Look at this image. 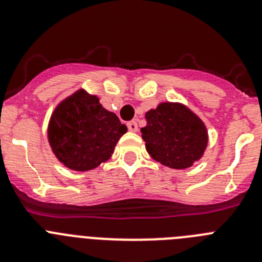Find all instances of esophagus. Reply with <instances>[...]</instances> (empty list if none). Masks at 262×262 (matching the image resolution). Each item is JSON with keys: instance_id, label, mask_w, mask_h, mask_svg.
<instances>
[{"instance_id": "obj_1", "label": "esophagus", "mask_w": 262, "mask_h": 262, "mask_svg": "<svg viewBox=\"0 0 262 262\" xmlns=\"http://www.w3.org/2000/svg\"><path fill=\"white\" fill-rule=\"evenodd\" d=\"M127 128H128V131H131V133H136V131H138V123H136V120L128 122V123H127Z\"/></svg>"}]
</instances>
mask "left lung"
<instances>
[{"label": "left lung", "instance_id": "8db88e82", "mask_svg": "<svg viewBox=\"0 0 262 262\" xmlns=\"http://www.w3.org/2000/svg\"><path fill=\"white\" fill-rule=\"evenodd\" d=\"M142 138L156 161L173 169L190 168L203 156L209 135L200 117L178 102H163L145 113Z\"/></svg>", "mask_w": 262, "mask_h": 262}]
</instances>
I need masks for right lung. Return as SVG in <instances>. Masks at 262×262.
Returning a JSON list of instances; mask_svg holds the SVG:
<instances>
[{"label":"right lung","mask_w":262,"mask_h":262,"mask_svg":"<svg viewBox=\"0 0 262 262\" xmlns=\"http://www.w3.org/2000/svg\"><path fill=\"white\" fill-rule=\"evenodd\" d=\"M127 133L97 96L77 90L56 106L48 123V142L60 163L77 172L97 168L111 157Z\"/></svg>","instance_id":"add662e5"}]
</instances>
